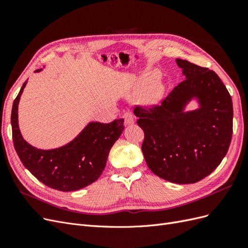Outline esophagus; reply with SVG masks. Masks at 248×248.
Wrapping results in <instances>:
<instances>
[{
	"instance_id": "esophagus-1",
	"label": "esophagus",
	"mask_w": 248,
	"mask_h": 248,
	"mask_svg": "<svg viewBox=\"0 0 248 248\" xmlns=\"http://www.w3.org/2000/svg\"><path fill=\"white\" fill-rule=\"evenodd\" d=\"M123 118H124V123H125V125H132V124L134 123L133 115L131 114V112H129V111L125 112V114L123 115Z\"/></svg>"
}]
</instances>
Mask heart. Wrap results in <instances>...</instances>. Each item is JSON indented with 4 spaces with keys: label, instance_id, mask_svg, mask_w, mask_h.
I'll return each instance as SVG.
<instances>
[{
    "label": "heart",
    "instance_id": "b5f03b06",
    "mask_svg": "<svg viewBox=\"0 0 248 248\" xmlns=\"http://www.w3.org/2000/svg\"><path fill=\"white\" fill-rule=\"evenodd\" d=\"M159 78V74L156 71H147L140 76L134 78L127 88L125 96L129 99H138L140 97L141 103L146 106H152L158 102L164 93V86L161 82L156 81Z\"/></svg>",
    "mask_w": 248,
    "mask_h": 248
}]
</instances>
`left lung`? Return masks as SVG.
Here are the masks:
<instances>
[{
  "instance_id": "left-lung-1",
  "label": "left lung",
  "mask_w": 248,
  "mask_h": 248,
  "mask_svg": "<svg viewBox=\"0 0 248 248\" xmlns=\"http://www.w3.org/2000/svg\"><path fill=\"white\" fill-rule=\"evenodd\" d=\"M185 80L161 106L136 108L145 132L141 151L156 176L177 184L204 179L226 156L232 133V97L217 74L186 60L176 59ZM197 101L196 110L186 106Z\"/></svg>"
}]
</instances>
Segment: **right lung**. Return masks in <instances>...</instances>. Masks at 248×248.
Listing matches in <instances>:
<instances>
[{
    "label": "right lung",
    "mask_w": 248,
    "mask_h": 248,
    "mask_svg": "<svg viewBox=\"0 0 248 248\" xmlns=\"http://www.w3.org/2000/svg\"><path fill=\"white\" fill-rule=\"evenodd\" d=\"M27 81L14 100L11 112L13 145L22 164L52 189L74 191L92 184L102 174L110 149L124 130V119L108 124L90 122L66 145L38 149L25 140L18 126V103Z\"/></svg>",
    "instance_id": "1"
}]
</instances>
